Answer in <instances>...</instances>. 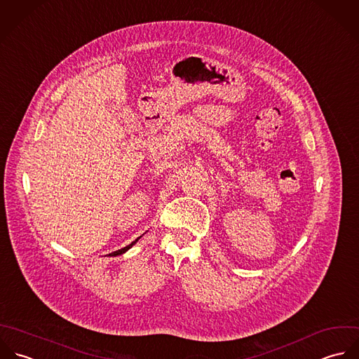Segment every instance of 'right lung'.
I'll return each instance as SVG.
<instances>
[{"instance_id":"obj_1","label":"right lung","mask_w":359,"mask_h":359,"mask_svg":"<svg viewBox=\"0 0 359 359\" xmlns=\"http://www.w3.org/2000/svg\"><path fill=\"white\" fill-rule=\"evenodd\" d=\"M140 238H142V236H140V237H137V238L135 239L133 242H130L129 245H126L125 248H122V249H118V250H116V252L110 253L109 256H118V255H122V253H125V252H126L128 249H130V248H132V246H133V245H135V243H136V242H137V241H139V239Z\"/></svg>"}]
</instances>
